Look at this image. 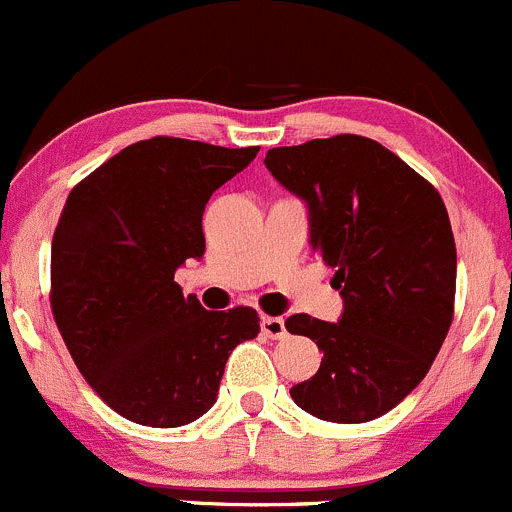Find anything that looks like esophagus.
Instances as JSON below:
<instances>
[{
  "instance_id": "esophagus-1",
  "label": "esophagus",
  "mask_w": 512,
  "mask_h": 512,
  "mask_svg": "<svg viewBox=\"0 0 512 512\" xmlns=\"http://www.w3.org/2000/svg\"><path fill=\"white\" fill-rule=\"evenodd\" d=\"M261 332L269 339H284L286 337V324L281 316H264L261 321Z\"/></svg>"
}]
</instances>
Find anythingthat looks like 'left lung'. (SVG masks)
<instances>
[{"instance_id":"obj_1","label":"left lung","mask_w":512,"mask_h":512,"mask_svg":"<svg viewBox=\"0 0 512 512\" xmlns=\"http://www.w3.org/2000/svg\"><path fill=\"white\" fill-rule=\"evenodd\" d=\"M264 163L309 206L311 248L344 299L339 324L286 319L324 352L291 399L339 425L382 417L425 379L450 332L457 251L445 203L430 180L362 135L271 148Z\"/></svg>"}]
</instances>
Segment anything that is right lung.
Returning a JSON list of instances; mask_svg holds the SVG:
<instances>
[{
    "instance_id": "right-lung-1",
    "label": "right lung",
    "mask_w": 512,
    "mask_h": 512,
    "mask_svg": "<svg viewBox=\"0 0 512 512\" xmlns=\"http://www.w3.org/2000/svg\"><path fill=\"white\" fill-rule=\"evenodd\" d=\"M256 153L158 135L67 196L52 236V316L82 377L125 420L180 427L206 415L236 344L259 334L256 309L206 311L173 281L206 251L208 198Z\"/></svg>"
}]
</instances>
